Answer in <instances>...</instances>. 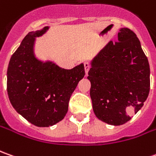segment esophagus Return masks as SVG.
Here are the masks:
<instances>
[{"label":"esophagus","instance_id":"34e87169","mask_svg":"<svg viewBox=\"0 0 156 156\" xmlns=\"http://www.w3.org/2000/svg\"><path fill=\"white\" fill-rule=\"evenodd\" d=\"M83 66H84V71H85V75L87 76L88 75V72L90 68V63L89 62H83Z\"/></svg>","mask_w":156,"mask_h":156}]
</instances>
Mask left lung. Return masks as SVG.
Here are the masks:
<instances>
[{
    "mask_svg": "<svg viewBox=\"0 0 156 156\" xmlns=\"http://www.w3.org/2000/svg\"><path fill=\"white\" fill-rule=\"evenodd\" d=\"M90 61V95L96 116L110 125L130 120L127 113L141 110L150 87V69L141 42L131 30L122 27Z\"/></svg>",
    "mask_w": 156,
    "mask_h": 156,
    "instance_id": "left-lung-1",
    "label": "left lung"
}]
</instances>
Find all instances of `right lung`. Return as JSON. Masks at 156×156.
<instances>
[{"mask_svg": "<svg viewBox=\"0 0 156 156\" xmlns=\"http://www.w3.org/2000/svg\"><path fill=\"white\" fill-rule=\"evenodd\" d=\"M49 28L47 26L26 35L11 57L7 73L11 105L20 115L38 127L52 126L61 121L67 113L71 96L84 77L83 63L67 70L53 60L36 56V38Z\"/></svg>", "mask_w": 156, "mask_h": 156, "instance_id": "right-lung-1", "label": "right lung"}]
</instances>
